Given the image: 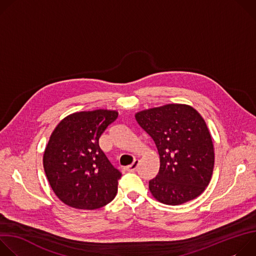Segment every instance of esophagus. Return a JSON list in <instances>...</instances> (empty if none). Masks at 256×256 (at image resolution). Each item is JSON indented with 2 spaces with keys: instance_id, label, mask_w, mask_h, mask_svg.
Returning a JSON list of instances; mask_svg holds the SVG:
<instances>
[{
  "instance_id": "obj_1",
  "label": "esophagus",
  "mask_w": 256,
  "mask_h": 256,
  "mask_svg": "<svg viewBox=\"0 0 256 256\" xmlns=\"http://www.w3.org/2000/svg\"><path fill=\"white\" fill-rule=\"evenodd\" d=\"M138 166V160H134V161L132 162V164H130V166H128V167L126 168V170L128 172H134V171L136 170Z\"/></svg>"
}]
</instances>
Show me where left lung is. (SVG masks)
<instances>
[{"label":"left lung","instance_id":"1","mask_svg":"<svg viewBox=\"0 0 256 256\" xmlns=\"http://www.w3.org/2000/svg\"><path fill=\"white\" fill-rule=\"evenodd\" d=\"M153 140L160 158L157 176L149 181L152 196L178 206L198 198L208 186L214 163L212 140L202 116L186 104H167L136 114Z\"/></svg>","mask_w":256,"mask_h":256}]
</instances>
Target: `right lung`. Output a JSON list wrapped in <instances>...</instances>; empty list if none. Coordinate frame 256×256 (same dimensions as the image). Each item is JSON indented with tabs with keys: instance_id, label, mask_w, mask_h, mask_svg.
<instances>
[{
	"instance_id": "add662e5",
	"label": "right lung",
	"mask_w": 256,
	"mask_h": 256,
	"mask_svg": "<svg viewBox=\"0 0 256 256\" xmlns=\"http://www.w3.org/2000/svg\"><path fill=\"white\" fill-rule=\"evenodd\" d=\"M118 116L97 109L64 118L52 132L44 154V168L56 196L79 210H96L116 196L122 173L99 147V138Z\"/></svg>"
}]
</instances>
